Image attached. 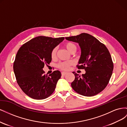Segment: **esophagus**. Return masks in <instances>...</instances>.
Masks as SVG:
<instances>
[{
  "label": "esophagus",
  "mask_w": 127,
  "mask_h": 127,
  "mask_svg": "<svg viewBox=\"0 0 127 127\" xmlns=\"http://www.w3.org/2000/svg\"><path fill=\"white\" fill-rule=\"evenodd\" d=\"M67 74V72H64V71L61 72V75H63V76H64V75H66Z\"/></svg>",
  "instance_id": "1"
}]
</instances>
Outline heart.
Listing matches in <instances>:
<instances>
[{
	"label": "heart",
	"instance_id": "obj_1",
	"mask_svg": "<svg viewBox=\"0 0 127 127\" xmlns=\"http://www.w3.org/2000/svg\"><path fill=\"white\" fill-rule=\"evenodd\" d=\"M64 47L66 48L67 50L69 52L72 53V52H75L76 50V45L72 43V42H67V43H64ZM56 52H57V49L54 48L52 49L51 52V57L52 59L55 58L56 56ZM71 61H66V62H62L60 63L58 65V67L59 68L63 70H67L69 68L70 66L72 64Z\"/></svg>",
	"mask_w": 127,
	"mask_h": 127
}]
</instances>
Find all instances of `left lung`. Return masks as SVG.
I'll use <instances>...</instances> for the list:
<instances>
[{
	"instance_id": "1",
	"label": "left lung",
	"mask_w": 127,
	"mask_h": 127,
	"mask_svg": "<svg viewBox=\"0 0 127 127\" xmlns=\"http://www.w3.org/2000/svg\"><path fill=\"white\" fill-rule=\"evenodd\" d=\"M65 39L78 43L81 55L78 68L84 69L86 71L82 76L72 72L75 76L71 84L73 90L85 96L100 93L107 86L113 70L108 49L96 38L85 33Z\"/></svg>"
}]
</instances>
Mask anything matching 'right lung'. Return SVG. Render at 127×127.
I'll return each mask as SVG.
<instances>
[{
    "label": "right lung",
    "mask_w": 127,
    "mask_h": 127,
    "mask_svg": "<svg viewBox=\"0 0 127 127\" xmlns=\"http://www.w3.org/2000/svg\"><path fill=\"white\" fill-rule=\"evenodd\" d=\"M64 39L44 36L34 37L18 50L14 63V72L22 90L29 97L36 99L48 97L54 92L61 77L59 70L49 76L44 74V64L51 63V52Z\"/></svg>",
    "instance_id": "add662e5"
}]
</instances>
